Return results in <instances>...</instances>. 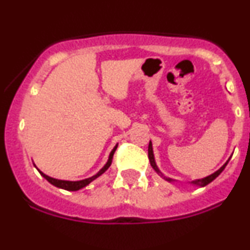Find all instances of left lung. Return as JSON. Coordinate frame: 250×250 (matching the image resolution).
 Here are the masks:
<instances>
[{"label": "left lung", "mask_w": 250, "mask_h": 250, "mask_svg": "<svg viewBox=\"0 0 250 250\" xmlns=\"http://www.w3.org/2000/svg\"><path fill=\"white\" fill-rule=\"evenodd\" d=\"M148 157H149V161H150V166L151 167H153V169L155 171H156V173H159L160 175H161V176H163L162 175V173L161 171L159 170V168H157V166H156V163H155V160H154V154H153V147H151V142H149V146H148ZM227 163H228V161H227ZM227 163L225 166H223V167H221L219 170L217 171H215L214 174H211V175H209V176H207V177H205V179H201V180H195V181H191V185H194V186H200V187H205V186H207L208 183H210L211 181H214L215 179H216L217 176H219V175L222 173V170L223 169H225V167L227 166ZM165 177V176H163ZM166 180L167 181H174V180H171V179H169V177H165Z\"/></svg>", "instance_id": "8db88e82"}]
</instances>
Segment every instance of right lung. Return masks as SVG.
Here are the masks:
<instances>
[{"instance_id":"obj_1","label":"right lung","mask_w":250,"mask_h":250,"mask_svg":"<svg viewBox=\"0 0 250 250\" xmlns=\"http://www.w3.org/2000/svg\"><path fill=\"white\" fill-rule=\"evenodd\" d=\"M116 148H117V145H116V147L114 148L113 150H111L110 155H109V160H108V162L105 163L104 167H103V168L101 169V170H100L99 173H97L96 175H94V176L89 177V179L81 180V181H63V180H56V179H53V177H49V176H48V175L43 174L42 171H40V170H39V171H40V174H41L42 176L44 177V179L48 181V182L51 183V185H53V186H55V187H59V188L65 189V190H69V191H75V190H79V189H81V188H83V187H85V186H88L89 183L91 182V181L95 180L96 177H99V176H100V175H102L103 173H104L105 170H107V169H108L109 167H110L111 161H113L114 153H115Z\"/></svg>"}]
</instances>
